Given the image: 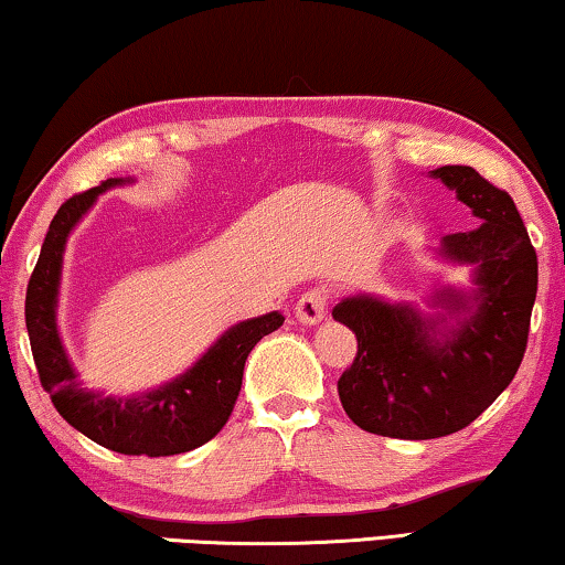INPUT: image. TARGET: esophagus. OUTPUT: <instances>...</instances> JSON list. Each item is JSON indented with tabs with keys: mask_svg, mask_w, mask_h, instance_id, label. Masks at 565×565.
Returning <instances> with one entry per match:
<instances>
[{
	"mask_svg": "<svg viewBox=\"0 0 565 565\" xmlns=\"http://www.w3.org/2000/svg\"><path fill=\"white\" fill-rule=\"evenodd\" d=\"M327 305H330V291L324 286H315L299 297L297 319L301 324H319L327 315Z\"/></svg>",
	"mask_w": 565,
	"mask_h": 565,
	"instance_id": "1",
	"label": "esophagus"
}]
</instances>
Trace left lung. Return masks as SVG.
<instances>
[{"instance_id":"8db88e82","label":"left lung","mask_w":565,"mask_h":565,"mask_svg":"<svg viewBox=\"0 0 565 565\" xmlns=\"http://www.w3.org/2000/svg\"><path fill=\"white\" fill-rule=\"evenodd\" d=\"M434 177L479 221L441 243L446 258L475 266L471 317L439 340V322L411 307L355 297L332 311L358 337V355L337 381L344 414L391 439H439L484 414L523 363L537 294L535 248L508 192L471 167H439ZM441 301L467 309L461 294Z\"/></svg>"}]
</instances>
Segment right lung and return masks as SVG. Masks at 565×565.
Instances as JSON below:
<instances>
[{"instance_id": "add662e5", "label": "right lung", "mask_w": 565, "mask_h": 565, "mask_svg": "<svg viewBox=\"0 0 565 565\" xmlns=\"http://www.w3.org/2000/svg\"><path fill=\"white\" fill-rule=\"evenodd\" d=\"M119 182H100L98 188L67 198L57 210L42 243L35 271L30 276L24 322L40 385L50 393L57 414L67 424L111 451L134 457H170L198 449L221 431L238 401L248 352L256 348L260 337L279 330L284 317L271 311L235 324L202 355L195 367L145 398L114 401L81 388L55 327L63 250L67 233L81 221V215L94 205L100 192Z\"/></svg>"}]
</instances>
